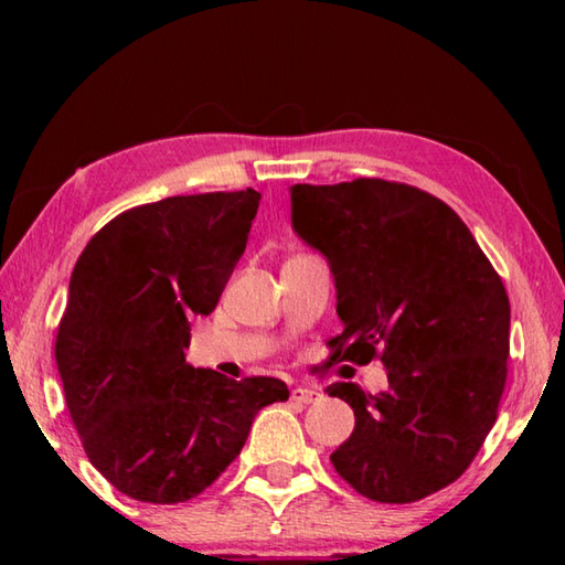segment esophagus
Wrapping results in <instances>:
<instances>
[{"instance_id": "obj_1", "label": "esophagus", "mask_w": 565, "mask_h": 565, "mask_svg": "<svg viewBox=\"0 0 565 565\" xmlns=\"http://www.w3.org/2000/svg\"><path fill=\"white\" fill-rule=\"evenodd\" d=\"M291 401L294 404H317V401H321V391L309 386H296L291 388Z\"/></svg>"}]
</instances>
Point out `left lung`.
<instances>
[{
  "label": "left lung",
  "mask_w": 565,
  "mask_h": 565,
  "mask_svg": "<svg viewBox=\"0 0 565 565\" xmlns=\"http://www.w3.org/2000/svg\"><path fill=\"white\" fill-rule=\"evenodd\" d=\"M291 224L331 266L343 331L331 359H381L388 388L331 384L356 416L331 454L351 489L411 503L446 489L499 416L511 337L501 276L451 206L384 179L291 186Z\"/></svg>",
  "instance_id": "obj_1"
}]
</instances>
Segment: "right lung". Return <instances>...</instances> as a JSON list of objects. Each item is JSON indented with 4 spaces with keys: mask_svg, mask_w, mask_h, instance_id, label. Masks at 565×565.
Returning a JSON list of instances; mask_svg holds the SVG:
<instances>
[{
    "mask_svg": "<svg viewBox=\"0 0 565 565\" xmlns=\"http://www.w3.org/2000/svg\"><path fill=\"white\" fill-rule=\"evenodd\" d=\"M262 194L212 191L134 206L102 226L70 279L54 356L92 466L145 503H184L234 461L281 379L186 363L242 259Z\"/></svg>",
    "mask_w": 565,
    "mask_h": 565,
    "instance_id": "add662e5",
    "label": "right lung"
}]
</instances>
